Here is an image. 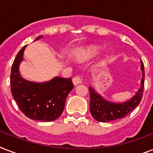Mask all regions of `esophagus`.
Wrapping results in <instances>:
<instances>
[{"mask_svg": "<svg viewBox=\"0 0 153 153\" xmlns=\"http://www.w3.org/2000/svg\"><path fill=\"white\" fill-rule=\"evenodd\" d=\"M72 81H73V83H74V86H76L78 84H80L82 82V77L80 75H77V76L74 77Z\"/></svg>", "mask_w": 153, "mask_h": 153, "instance_id": "1", "label": "esophagus"}]
</instances>
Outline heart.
<instances>
[{"instance_id":"b5f03b06","label":"heart","mask_w":153,"mask_h":153,"mask_svg":"<svg viewBox=\"0 0 153 153\" xmlns=\"http://www.w3.org/2000/svg\"><path fill=\"white\" fill-rule=\"evenodd\" d=\"M100 50L101 48L99 46L91 45L83 48L78 49L75 52V55L78 59L84 61V60L90 59L91 58L96 56L99 53Z\"/></svg>"}]
</instances>
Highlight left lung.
Here are the masks:
<instances>
[{"instance_id":"left-lung-1","label":"left lung","mask_w":153,"mask_h":153,"mask_svg":"<svg viewBox=\"0 0 153 153\" xmlns=\"http://www.w3.org/2000/svg\"><path fill=\"white\" fill-rule=\"evenodd\" d=\"M140 69L142 71L141 86L137 93L133 96L130 100L124 103H113L104 100L103 98L95 92L91 86L89 87L90 91V111L96 121L101 122H109L117 119L123 118L132 112L137 106L141 101L143 96V91L145 87V67L141 61Z\"/></svg>"}]
</instances>
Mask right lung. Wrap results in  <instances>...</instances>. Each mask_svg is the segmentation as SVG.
I'll use <instances>...</instances> for the list:
<instances>
[{
	"label": "right lung",
	"mask_w": 153,
	"mask_h": 153,
	"mask_svg": "<svg viewBox=\"0 0 153 153\" xmlns=\"http://www.w3.org/2000/svg\"><path fill=\"white\" fill-rule=\"evenodd\" d=\"M39 36L36 39L42 38ZM26 46L18 52L12 66L11 92L20 111L32 120L52 121L62 114L68 94L74 88L71 79L55 77L44 83L27 81L20 76L19 64Z\"/></svg>",
	"instance_id": "obj_1"
}]
</instances>
